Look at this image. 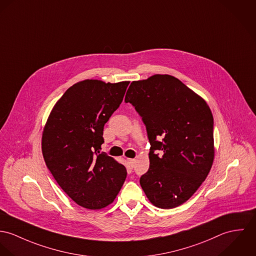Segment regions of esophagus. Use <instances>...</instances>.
<instances>
[{"mask_svg": "<svg viewBox=\"0 0 256 256\" xmlns=\"http://www.w3.org/2000/svg\"><path fill=\"white\" fill-rule=\"evenodd\" d=\"M134 162H136V160H134V159H128V165H130L132 168L134 167Z\"/></svg>", "mask_w": 256, "mask_h": 256, "instance_id": "obj_1", "label": "esophagus"}]
</instances>
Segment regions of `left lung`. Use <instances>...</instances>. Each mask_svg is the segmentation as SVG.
<instances>
[{
  "mask_svg": "<svg viewBox=\"0 0 256 256\" xmlns=\"http://www.w3.org/2000/svg\"><path fill=\"white\" fill-rule=\"evenodd\" d=\"M142 118L150 142V166L140 178L149 201L174 208L198 190L214 159V120L207 103L168 74L132 82L126 91ZM159 150L162 155L154 152Z\"/></svg>",
  "mask_w": 256,
  "mask_h": 256,
  "instance_id": "8db88e82",
  "label": "left lung"
}]
</instances>
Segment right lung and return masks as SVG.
Returning <instances> with one entry per match:
<instances>
[{
    "mask_svg": "<svg viewBox=\"0 0 256 256\" xmlns=\"http://www.w3.org/2000/svg\"><path fill=\"white\" fill-rule=\"evenodd\" d=\"M128 84H76L56 103L44 128L42 153L48 169L62 190L87 209L112 203L126 178V167L100 149L104 126Z\"/></svg>",
    "mask_w": 256,
    "mask_h": 256,
    "instance_id": "right-lung-1",
    "label": "right lung"
}]
</instances>
